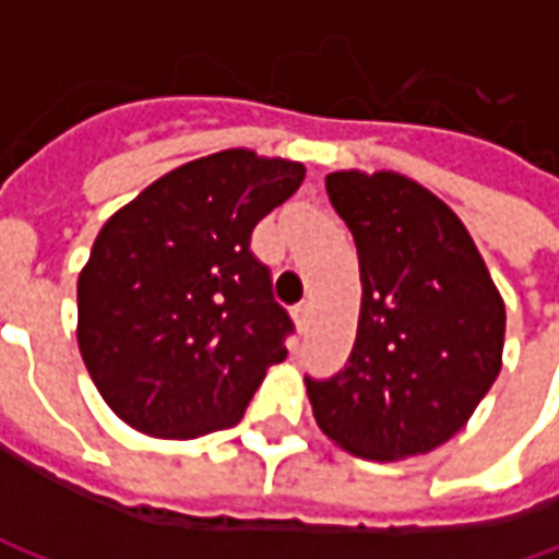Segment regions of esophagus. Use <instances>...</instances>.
Instances as JSON below:
<instances>
[{
    "mask_svg": "<svg viewBox=\"0 0 559 559\" xmlns=\"http://www.w3.org/2000/svg\"><path fill=\"white\" fill-rule=\"evenodd\" d=\"M293 320H296V326H299V329H308V323H311V302L296 305V311H293Z\"/></svg>",
    "mask_w": 559,
    "mask_h": 559,
    "instance_id": "34e87169",
    "label": "esophagus"
}]
</instances>
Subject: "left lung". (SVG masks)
Masks as SVG:
<instances>
[{
    "mask_svg": "<svg viewBox=\"0 0 559 559\" xmlns=\"http://www.w3.org/2000/svg\"><path fill=\"white\" fill-rule=\"evenodd\" d=\"M350 227L362 308L344 371L305 377L320 431L371 461L455 437L503 365L506 305L452 209L392 170L326 176Z\"/></svg>",
    "mask_w": 559,
    "mask_h": 559,
    "instance_id": "8db88e82",
    "label": "left lung"
}]
</instances>
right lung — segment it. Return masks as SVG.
I'll return each instance as SVG.
<instances>
[{
  "label": "right lung",
  "mask_w": 559,
  "mask_h": 559,
  "mask_svg": "<svg viewBox=\"0 0 559 559\" xmlns=\"http://www.w3.org/2000/svg\"><path fill=\"white\" fill-rule=\"evenodd\" d=\"M302 179L299 160L224 148L155 179L104 224L78 278V344L131 428L164 440L230 428L284 362L293 320L251 233Z\"/></svg>",
  "instance_id": "add662e5"
}]
</instances>
